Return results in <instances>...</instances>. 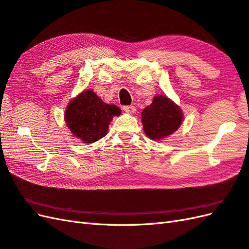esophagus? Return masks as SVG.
Here are the masks:
<instances>
[{"mask_svg":"<svg viewBox=\"0 0 249 249\" xmlns=\"http://www.w3.org/2000/svg\"><path fill=\"white\" fill-rule=\"evenodd\" d=\"M123 110L125 112H127V113L132 114V113L136 112V107L135 106H124L123 107Z\"/></svg>","mask_w":249,"mask_h":249,"instance_id":"obj_1","label":"esophagus"}]
</instances>
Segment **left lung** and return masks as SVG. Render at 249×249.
<instances>
[{
  "label": "left lung",
  "instance_id": "8db88e82",
  "mask_svg": "<svg viewBox=\"0 0 249 249\" xmlns=\"http://www.w3.org/2000/svg\"><path fill=\"white\" fill-rule=\"evenodd\" d=\"M141 115L144 132L155 141L174 134L183 120L180 107L162 94L154 96L153 103L144 108Z\"/></svg>",
  "mask_w": 249,
  "mask_h": 249
}]
</instances>
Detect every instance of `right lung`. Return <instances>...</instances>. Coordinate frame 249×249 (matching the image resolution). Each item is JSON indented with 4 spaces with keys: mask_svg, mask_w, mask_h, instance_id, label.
<instances>
[{
    "mask_svg": "<svg viewBox=\"0 0 249 249\" xmlns=\"http://www.w3.org/2000/svg\"><path fill=\"white\" fill-rule=\"evenodd\" d=\"M121 109L104 103L93 90H85L68 104L65 121L74 137L84 143H93L107 135L113 117Z\"/></svg>",
    "mask_w": 249,
    "mask_h": 249,
    "instance_id": "obj_1",
    "label": "right lung"
}]
</instances>
